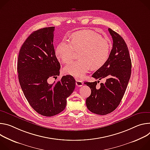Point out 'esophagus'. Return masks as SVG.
<instances>
[{"instance_id": "esophagus-1", "label": "esophagus", "mask_w": 150, "mask_h": 150, "mask_svg": "<svg viewBox=\"0 0 150 150\" xmlns=\"http://www.w3.org/2000/svg\"><path fill=\"white\" fill-rule=\"evenodd\" d=\"M76 84L77 86H81L83 85V81L78 79H76Z\"/></svg>"}]
</instances>
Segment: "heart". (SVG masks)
<instances>
[{"label": "heart", "mask_w": 150, "mask_h": 150, "mask_svg": "<svg viewBox=\"0 0 150 150\" xmlns=\"http://www.w3.org/2000/svg\"><path fill=\"white\" fill-rule=\"evenodd\" d=\"M74 51H79V59L70 62L64 68V72L77 78H81L91 67L96 70L103 67L110 55V44L97 33L91 30L74 33L70 42L62 40L57 46L55 55L63 63L70 61Z\"/></svg>", "instance_id": "obj_1"}]
</instances>
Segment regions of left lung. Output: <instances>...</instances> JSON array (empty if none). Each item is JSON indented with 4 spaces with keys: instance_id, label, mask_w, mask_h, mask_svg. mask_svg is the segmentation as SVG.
Listing matches in <instances>:
<instances>
[{
    "instance_id": "1",
    "label": "left lung",
    "mask_w": 150,
    "mask_h": 150,
    "mask_svg": "<svg viewBox=\"0 0 150 150\" xmlns=\"http://www.w3.org/2000/svg\"><path fill=\"white\" fill-rule=\"evenodd\" d=\"M108 31L113 40L112 48L105 64L92 76L99 80L105 78L106 81L101 83L99 89L96 88V81L84 83L91 89L86 100L87 108L99 115L109 114L119 106L131 75L132 62L126 42L118 33L110 28Z\"/></svg>"
}]
</instances>
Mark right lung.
Listing matches in <instances>:
<instances>
[{
    "instance_id": "add662e5",
    "label": "right lung",
    "mask_w": 150,
    "mask_h": 150,
    "mask_svg": "<svg viewBox=\"0 0 150 150\" xmlns=\"http://www.w3.org/2000/svg\"><path fill=\"white\" fill-rule=\"evenodd\" d=\"M54 27L33 31L22 45L18 55V79L27 101L39 114L51 117L62 111L74 91L76 81L70 75L49 84L59 75L61 65L53 45Z\"/></svg>"
}]
</instances>
